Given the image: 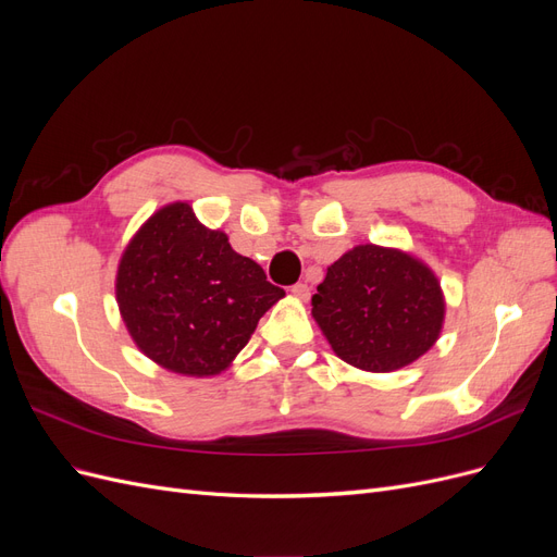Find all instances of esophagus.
Instances as JSON below:
<instances>
[{
	"mask_svg": "<svg viewBox=\"0 0 557 557\" xmlns=\"http://www.w3.org/2000/svg\"><path fill=\"white\" fill-rule=\"evenodd\" d=\"M293 295H295L299 301H309L311 288H309L307 283H297V285H293Z\"/></svg>",
	"mask_w": 557,
	"mask_h": 557,
	"instance_id": "esophagus-1",
	"label": "esophagus"
}]
</instances>
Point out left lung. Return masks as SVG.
Here are the masks:
<instances>
[{
    "instance_id": "8db88e82",
    "label": "left lung",
    "mask_w": 557,
    "mask_h": 557,
    "mask_svg": "<svg viewBox=\"0 0 557 557\" xmlns=\"http://www.w3.org/2000/svg\"><path fill=\"white\" fill-rule=\"evenodd\" d=\"M311 315L334 356L372 374L423 358L446 320L434 269L395 246L360 244L327 267Z\"/></svg>"
}]
</instances>
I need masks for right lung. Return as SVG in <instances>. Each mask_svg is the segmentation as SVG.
<instances>
[{"label": "right lung", "instance_id": "add662e5", "mask_svg": "<svg viewBox=\"0 0 557 557\" xmlns=\"http://www.w3.org/2000/svg\"><path fill=\"white\" fill-rule=\"evenodd\" d=\"M283 297L188 201L160 207L117 260L115 301L132 342L178 376L223 374Z\"/></svg>", "mask_w": 557, "mask_h": 557}]
</instances>
